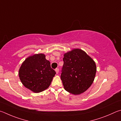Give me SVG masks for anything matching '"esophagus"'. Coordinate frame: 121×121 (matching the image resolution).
<instances>
[{"label": "esophagus", "instance_id": "obj_1", "mask_svg": "<svg viewBox=\"0 0 121 121\" xmlns=\"http://www.w3.org/2000/svg\"><path fill=\"white\" fill-rule=\"evenodd\" d=\"M55 71H56V74H58V72H59V69H55Z\"/></svg>", "mask_w": 121, "mask_h": 121}]
</instances>
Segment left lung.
Listing matches in <instances>:
<instances>
[{
	"instance_id": "obj_1",
	"label": "left lung",
	"mask_w": 121,
	"mask_h": 121,
	"mask_svg": "<svg viewBox=\"0 0 121 121\" xmlns=\"http://www.w3.org/2000/svg\"><path fill=\"white\" fill-rule=\"evenodd\" d=\"M60 78L65 90L80 95L91 86L96 75V63L83 50L74 49L64 55Z\"/></svg>"
}]
</instances>
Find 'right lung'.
Returning <instances> with one entry per match:
<instances>
[{"mask_svg": "<svg viewBox=\"0 0 121 121\" xmlns=\"http://www.w3.org/2000/svg\"><path fill=\"white\" fill-rule=\"evenodd\" d=\"M56 72L43 54L29 56L19 69V77L25 87L35 93L43 91L50 85Z\"/></svg>", "mask_w": 121, "mask_h": 121, "instance_id": "obj_1", "label": "right lung"}]
</instances>
